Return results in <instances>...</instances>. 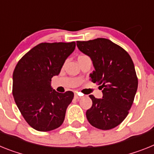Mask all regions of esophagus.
<instances>
[{
    "label": "esophagus",
    "instance_id": "1",
    "mask_svg": "<svg viewBox=\"0 0 154 154\" xmlns=\"http://www.w3.org/2000/svg\"><path fill=\"white\" fill-rule=\"evenodd\" d=\"M74 97H75L76 99H80L81 97V95H78L77 94H74Z\"/></svg>",
    "mask_w": 154,
    "mask_h": 154
}]
</instances>
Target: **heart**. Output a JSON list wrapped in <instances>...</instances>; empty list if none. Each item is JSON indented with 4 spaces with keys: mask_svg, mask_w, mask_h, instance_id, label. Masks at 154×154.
Returning <instances> with one entry per match:
<instances>
[{
    "mask_svg": "<svg viewBox=\"0 0 154 154\" xmlns=\"http://www.w3.org/2000/svg\"><path fill=\"white\" fill-rule=\"evenodd\" d=\"M86 57L85 55H80V56L78 57V59L79 58H82V57Z\"/></svg>",
    "mask_w": 154,
    "mask_h": 154,
    "instance_id": "obj_1",
    "label": "heart"
}]
</instances>
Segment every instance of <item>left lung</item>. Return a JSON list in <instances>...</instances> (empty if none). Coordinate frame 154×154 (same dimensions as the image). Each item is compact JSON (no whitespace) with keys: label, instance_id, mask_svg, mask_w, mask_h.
Here are the masks:
<instances>
[{"label":"left lung","instance_id":"obj_1","mask_svg":"<svg viewBox=\"0 0 154 154\" xmlns=\"http://www.w3.org/2000/svg\"><path fill=\"white\" fill-rule=\"evenodd\" d=\"M77 45L91 59L94 70L91 80L101 85L103 93L102 98L89 95L92 106L87 119L97 129H113L128 116L138 88L133 60L125 49L107 38L77 41Z\"/></svg>","mask_w":154,"mask_h":154}]
</instances>
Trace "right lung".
Wrapping results in <instances>:
<instances>
[{
    "label": "right lung",
    "instance_id": "1",
    "mask_svg": "<svg viewBox=\"0 0 154 154\" xmlns=\"http://www.w3.org/2000/svg\"><path fill=\"white\" fill-rule=\"evenodd\" d=\"M75 46V42H42L24 55L14 68V101L25 121L35 130L51 131L63 122L73 93L53 90L51 79L60 73Z\"/></svg>",
    "mask_w": 154,
    "mask_h": 154
}]
</instances>
